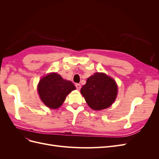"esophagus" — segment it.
<instances>
[{
  "instance_id": "obj_1",
  "label": "esophagus",
  "mask_w": 159,
  "mask_h": 159,
  "mask_svg": "<svg viewBox=\"0 0 159 159\" xmlns=\"http://www.w3.org/2000/svg\"><path fill=\"white\" fill-rule=\"evenodd\" d=\"M75 87H76V89H77L80 90V89H81V85H80V84H75Z\"/></svg>"
}]
</instances>
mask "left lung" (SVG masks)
<instances>
[{
    "label": "left lung",
    "instance_id": "8db88e82",
    "mask_svg": "<svg viewBox=\"0 0 159 159\" xmlns=\"http://www.w3.org/2000/svg\"><path fill=\"white\" fill-rule=\"evenodd\" d=\"M80 91L91 109L102 110L114 102L117 94V86L106 74L95 73L88 78Z\"/></svg>",
    "mask_w": 159,
    "mask_h": 159
}]
</instances>
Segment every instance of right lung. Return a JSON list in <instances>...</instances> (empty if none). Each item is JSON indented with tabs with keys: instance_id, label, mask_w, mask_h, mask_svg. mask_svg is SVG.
I'll list each match as a JSON object with an SVG mask.
<instances>
[{
	"instance_id": "add662e5",
	"label": "right lung",
	"mask_w": 159,
	"mask_h": 159,
	"mask_svg": "<svg viewBox=\"0 0 159 159\" xmlns=\"http://www.w3.org/2000/svg\"><path fill=\"white\" fill-rule=\"evenodd\" d=\"M75 89L71 81L64 80L56 73L44 77L38 85L40 99L47 107L51 109L60 107L64 102L66 96Z\"/></svg>"
}]
</instances>
